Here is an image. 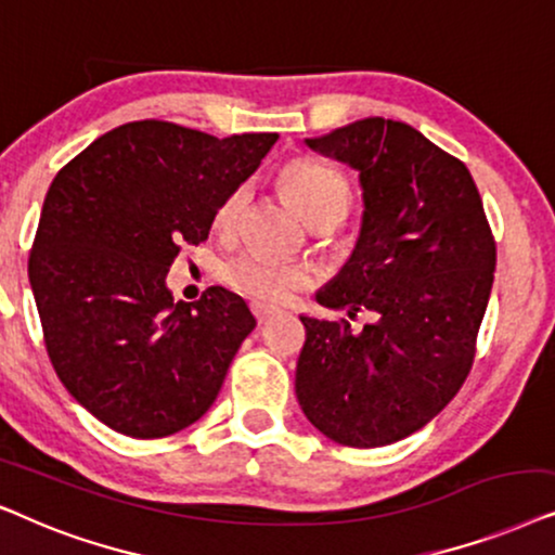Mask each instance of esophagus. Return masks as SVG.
Wrapping results in <instances>:
<instances>
[{
    "mask_svg": "<svg viewBox=\"0 0 555 555\" xmlns=\"http://www.w3.org/2000/svg\"><path fill=\"white\" fill-rule=\"evenodd\" d=\"M250 309H254V314H256V320L258 322H269L273 314H276V307H269V305H263V301H254V305H250Z\"/></svg>",
    "mask_w": 555,
    "mask_h": 555,
    "instance_id": "obj_1",
    "label": "esophagus"
}]
</instances>
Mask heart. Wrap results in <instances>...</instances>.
I'll list each match as a JSON object with an SVG mask.
<instances>
[{"label": "heart", "mask_w": 555, "mask_h": 555, "mask_svg": "<svg viewBox=\"0 0 555 555\" xmlns=\"http://www.w3.org/2000/svg\"><path fill=\"white\" fill-rule=\"evenodd\" d=\"M279 184L307 225H314L332 216H345L347 203H350V184H347L345 175L324 165V162L309 157L289 162L279 175ZM246 197L248 192L243 188L225 197L216 216L220 231H231L238 223L241 212L246 208ZM223 276L233 289L263 301L292 299L309 282L307 273L297 266L279 263L261 254H243L233 258L225 263Z\"/></svg>", "instance_id": "heart-1"}]
</instances>
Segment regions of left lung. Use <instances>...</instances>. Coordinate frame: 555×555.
Returning <instances> with one entry per match:
<instances>
[{"label": "left lung", "mask_w": 555, "mask_h": 555, "mask_svg": "<svg viewBox=\"0 0 555 555\" xmlns=\"http://www.w3.org/2000/svg\"><path fill=\"white\" fill-rule=\"evenodd\" d=\"M309 150L358 169L363 220L317 301L378 322L301 314L297 398L324 437L386 447L424 428L467 380L494 279V241L469 169L409 124L371 116Z\"/></svg>", "instance_id": "1"}]
</instances>
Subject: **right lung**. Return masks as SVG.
<instances>
[{"label":"right lung","mask_w":555,"mask_h":555,"mask_svg":"<svg viewBox=\"0 0 555 555\" xmlns=\"http://www.w3.org/2000/svg\"><path fill=\"white\" fill-rule=\"evenodd\" d=\"M276 139L131 121L50 184L29 286L57 378L114 431L169 437L218 398L254 314L223 286L175 301L167 271L180 243L208 238L220 205Z\"/></svg>","instance_id":"1"}]
</instances>
